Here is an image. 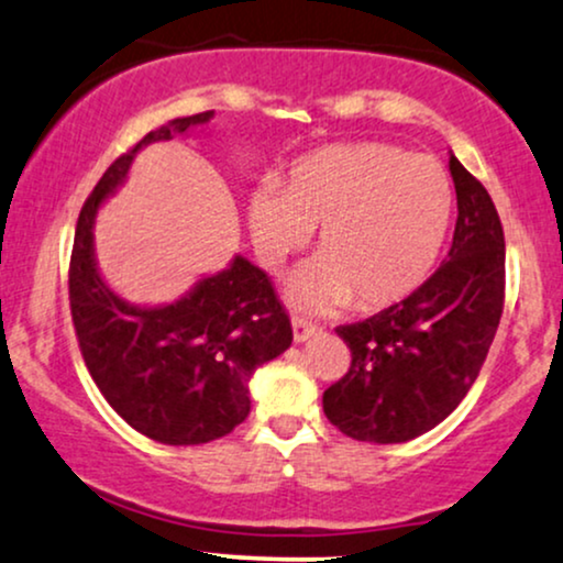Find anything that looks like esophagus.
<instances>
[{"label": "esophagus", "instance_id": "obj_1", "mask_svg": "<svg viewBox=\"0 0 563 563\" xmlns=\"http://www.w3.org/2000/svg\"><path fill=\"white\" fill-rule=\"evenodd\" d=\"M290 324H294V341L296 343L309 341V338L317 333V324H311L309 320H303V317H294V320H290Z\"/></svg>", "mask_w": 563, "mask_h": 563}]
</instances>
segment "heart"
I'll list each match as a JSON object with an SVG mask.
<instances>
[{
	"label": "heart",
	"mask_w": 563,
	"mask_h": 563,
	"mask_svg": "<svg viewBox=\"0 0 563 563\" xmlns=\"http://www.w3.org/2000/svg\"><path fill=\"white\" fill-rule=\"evenodd\" d=\"M445 167L390 144H338L296 159L280 196L256 188L249 201L254 249L267 269L286 264L320 228V260L290 280L303 309H383L430 273L451 222Z\"/></svg>",
	"instance_id": "obj_1"
}]
</instances>
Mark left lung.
Returning a JSON list of instances; mask_svg holds the SVG:
<instances>
[{
  "mask_svg": "<svg viewBox=\"0 0 563 563\" xmlns=\"http://www.w3.org/2000/svg\"><path fill=\"white\" fill-rule=\"evenodd\" d=\"M456 230L443 264L364 322L335 330L351 367L322 396L324 417L343 435L406 443L462 404L496 338L506 286V243L490 194L451 154Z\"/></svg>",
  "mask_w": 563,
  "mask_h": 563,
  "instance_id": "obj_1",
  "label": "left lung"
}]
</instances>
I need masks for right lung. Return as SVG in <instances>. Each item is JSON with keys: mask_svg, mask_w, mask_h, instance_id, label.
<instances>
[{"mask_svg": "<svg viewBox=\"0 0 563 563\" xmlns=\"http://www.w3.org/2000/svg\"><path fill=\"white\" fill-rule=\"evenodd\" d=\"M212 118L214 112L175 118L114 159L80 209L73 241L70 311L86 367L133 430L165 445L209 443L239 428L252 409L249 383L256 367L294 341L269 277L241 254L159 307L120 299L97 267L93 222L125 183L135 154Z\"/></svg>", "mask_w": 563, "mask_h": 563, "instance_id": "obj_1", "label": "right lung"}]
</instances>
